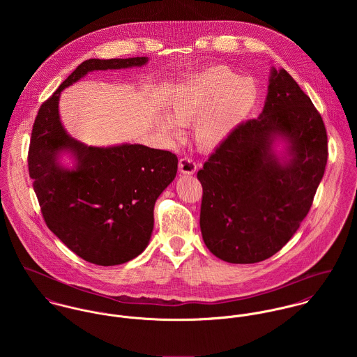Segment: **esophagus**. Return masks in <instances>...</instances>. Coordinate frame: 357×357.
I'll use <instances>...</instances> for the list:
<instances>
[{"label": "esophagus", "mask_w": 357, "mask_h": 357, "mask_svg": "<svg viewBox=\"0 0 357 357\" xmlns=\"http://www.w3.org/2000/svg\"><path fill=\"white\" fill-rule=\"evenodd\" d=\"M178 170L183 174H194L197 172V163H195V160L192 158L184 156L178 162Z\"/></svg>", "instance_id": "esophagus-1"}]
</instances>
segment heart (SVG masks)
I'll return each mask as SVG.
<instances>
[{
    "label": "heart",
    "instance_id": "b5f03b06",
    "mask_svg": "<svg viewBox=\"0 0 357 357\" xmlns=\"http://www.w3.org/2000/svg\"><path fill=\"white\" fill-rule=\"evenodd\" d=\"M257 100L258 88L252 78L241 77L227 66H215L176 88L167 115H162L158 125L163 132L180 137V126L195 122L198 144L215 149L248 119Z\"/></svg>",
    "mask_w": 357,
    "mask_h": 357
}]
</instances>
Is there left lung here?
<instances>
[{"label":"left lung","mask_w":357,"mask_h":357,"mask_svg":"<svg viewBox=\"0 0 357 357\" xmlns=\"http://www.w3.org/2000/svg\"><path fill=\"white\" fill-rule=\"evenodd\" d=\"M326 163L320 114L293 77L272 66L258 118L242 123L198 172L206 248L231 264L278 253L305 218Z\"/></svg>","instance_id":"1"}]
</instances>
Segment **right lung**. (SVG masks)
I'll return each mask as SVG.
<instances>
[{"label": "right lung", "instance_id": "1", "mask_svg": "<svg viewBox=\"0 0 357 357\" xmlns=\"http://www.w3.org/2000/svg\"><path fill=\"white\" fill-rule=\"evenodd\" d=\"M149 60H85L41 105L33 126L29 172L44 220L71 252L96 265H119L146 250L153 206L174 180L178 160L143 144L96 147L71 137L60 119V95L92 71L143 67Z\"/></svg>", "mask_w": 357, "mask_h": 357}]
</instances>
